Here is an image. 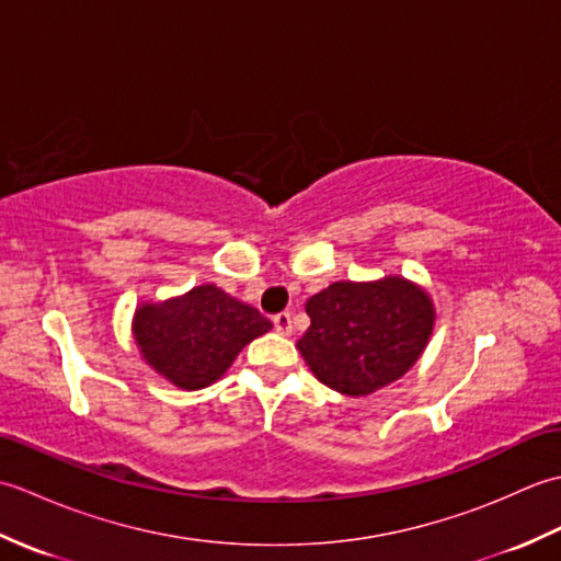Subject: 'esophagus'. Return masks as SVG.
I'll return each mask as SVG.
<instances>
[{"label":"esophagus","instance_id":"34e87169","mask_svg":"<svg viewBox=\"0 0 561 561\" xmlns=\"http://www.w3.org/2000/svg\"><path fill=\"white\" fill-rule=\"evenodd\" d=\"M274 323V330L279 332V335H291L294 332V325H291V313L289 311H282L272 318Z\"/></svg>","mask_w":561,"mask_h":561}]
</instances>
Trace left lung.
<instances>
[{"label": "left lung", "mask_w": 561, "mask_h": 561, "mask_svg": "<svg viewBox=\"0 0 561 561\" xmlns=\"http://www.w3.org/2000/svg\"><path fill=\"white\" fill-rule=\"evenodd\" d=\"M306 313L301 356L318 380L352 398L410 371L434 328L432 299L402 277L335 282L308 299Z\"/></svg>", "instance_id": "left-lung-1"}]
</instances>
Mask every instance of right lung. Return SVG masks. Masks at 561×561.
Segmentation results:
<instances>
[{"label":"right lung","mask_w":561,"mask_h":561,"mask_svg":"<svg viewBox=\"0 0 561 561\" xmlns=\"http://www.w3.org/2000/svg\"><path fill=\"white\" fill-rule=\"evenodd\" d=\"M270 328L257 308L231 299L214 284H202L171 301L145 304L135 313L141 356L183 390L221 378L238 352Z\"/></svg>","instance_id":"obj_1"}]
</instances>
